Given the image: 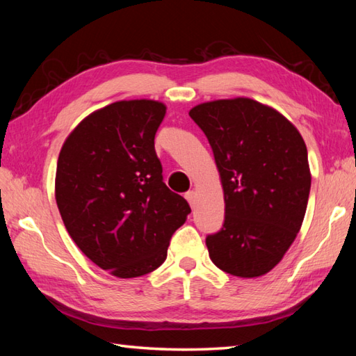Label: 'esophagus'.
<instances>
[{
	"label": "esophagus",
	"mask_w": 356,
	"mask_h": 356,
	"mask_svg": "<svg viewBox=\"0 0 356 356\" xmlns=\"http://www.w3.org/2000/svg\"><path fill=\"white\" fill-rule=\"evenodd\" d=\"M185 199L188 200V203H190L191 208L195 207V200H197V194H195V191H188L185 194Z\"/></svg>",
	"instance_id": "34e87169"
}]
</instances>
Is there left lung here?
Listing matches in <instances>:
<instances>
[{
	"label": "left lung",
	"instance_id": "obj_1",
	"mask_svg": "<svg viewBox=\"0 0 356 356\" xmlns=\"http://www.w3.org/2000/svg\"><path fill=\"white\" fill-rule=\"evenodd\" d=\"M225 197V223L207 237L209 259L234 277L274 269L303 225L311 191L307 148L289 119L266 104L232 97L195 105Z\"/></svg>",
	"mask_w": 356,
	"mask_h": 356
}]
</instances>
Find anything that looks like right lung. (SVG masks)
<instances>
[{
    "instance_id": "right-lung-1",
    "label": "right lung",
    "mask_w": 356,
    "mask_h": 356,
    "mask_svg": "<svg viewBox=\"0 0 356 356\" xmlns=\"http://www.w3.org/2000/svg\"><path fill=\"white\" fill-rule=\"evenodd\" d=\"M166 105L118 101L90 113L58 157L55 197L67 232L118 278L149 274L166 259L188 202L163 184L154 136Z\"/></svg>"
}]
</instances>
